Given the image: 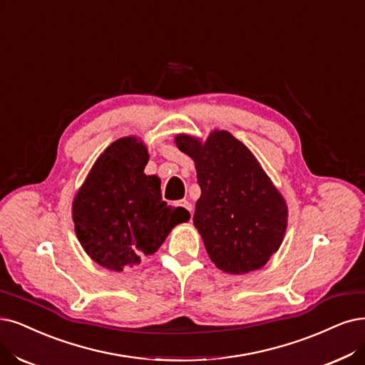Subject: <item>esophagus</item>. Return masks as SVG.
<instances>
[{
  "label": "esophagus",
  "mask_w": 365,
  "mask_h": 365,
  "mask_svg": "<svg viewBox=\"0 0 365 365\" xmlns=\"http://www.w3.org/2000/svg\"><path fill=\"white\" fill-rule=\"evenodd\" d=\"M178 206H180V207H183L186 212H192V206H191V203L190 201H186V200H180V201H178Z\"/></svg>",
  "instance_id": "esophagus-1"
}]
</instances>
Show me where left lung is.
I'll list each match as a JSON object with an SVG mask.
<instances>
[{
    "mask_svg": "<svg viewBox=\"0 0 365 365\" xmlns=\"http://www.w3.org/2000/svg\"><path fill=\"white\" fill-rule=\"evenodd\" d=\"M175 144L195 162L194 225L212 262L235 275L266 264L284 236L287 206L257 159L225 130L206 143L178 135Z\"/></svg>",
    "mask_w": 365,
    "mask_h": 365,
    "instance_id": "8db88e82",
    "label": "left lung"
}]
</instances>
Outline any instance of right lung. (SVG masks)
<instances>
[{
    "instance_id": "add662e5",
    "label": "right lung",
    "mask_w": 365,
    "mask_h": 365,
    "mask_svg": "<svg viewBox=\"0 0 365 365\" xmlns=\"http://www.w3.org/2000/svg\"><path fill=\"white\" fill-rule=\"evenodd\" d=\"M145 145L133 137L114 141L99 156L73 200L75 232L90 257L121 272L164 244L174 225L190 220L183 207L162 201L160 182L145 175Z\"/></svg>"
}]
</instances>
